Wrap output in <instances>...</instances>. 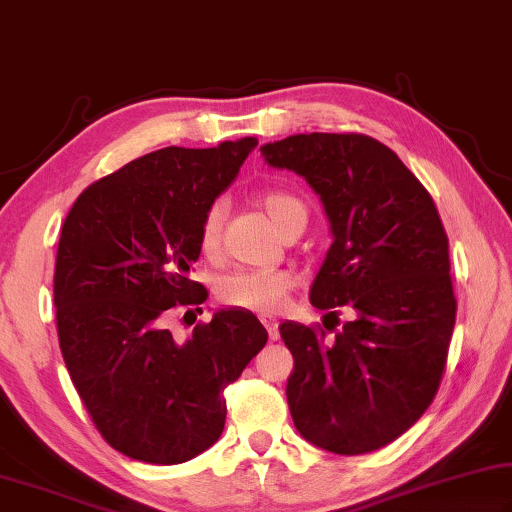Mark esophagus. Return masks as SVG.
Wrapping results in <instances>:
<instances>
[{"mask_svg":"<svg viewBox=\"0 0 512 512\" xmlns=\"http://www.w3.org/2000/svg\"><path fill=\"white\" fill-rule=\"evenodd\" d=\"M261 324L265 326L267 335H270L272 342H276V339H279V324H276V319L274 317H267V315H261Z\"/></svg>","mask_w":512,"mask_h":512,"instance_id":"34e87169","label":"esophagus"}]
</instances>
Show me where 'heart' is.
Listing matches in <instances>:
<instances>
[{"label":"heart","instance_id":"obj_1","mask_svg":"<svg viewBox=\"0 0 512 512\" xmlns=\"http://www.w3.org/2000/svg\"><path fill=\"white\" fill-rule=\"evenodd\" d=\"M263 211L274 222L276 229H283L294 215H306V206L285 191H265L261 197ZM224 206L222 200H215L204 211L200 231H197V245L204 256H215L222 242V224H224ZM294 274L288 270H267V267H249V270H236L220 276L215 285V297L220 303L231 308L254 310V312H274L283 306L288 292L294 288Z\"/></svg>","mask_w":512,"mask_h":512}]
</instances>
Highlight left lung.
<instances>
[{
  "label": "left lung",
  "mask_w": 512,
  "mask_h": 512,
  "mask_svg": "<svg viewBox=\"0 0 512 512\" xmlns=\"http://www.w3.org/2000/svg\"><path fill=\"white\" fill-rule=\"evenodd\" d=\"M261 155L306 179L328 215L333 245L312 306L357 315L333 342L297 321L279 326L294 357V427L321 450L375 452L425 414L445 371L456 299L441 215L396 152L366 134H292Z\"/></svg>",
  "instance_id": "left-lung-1"
}]
</instances>
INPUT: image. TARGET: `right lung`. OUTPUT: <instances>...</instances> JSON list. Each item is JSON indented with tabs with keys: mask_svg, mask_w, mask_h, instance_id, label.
<instances>
[{
	"mask_svg": "<svg viewBox=\"0 0 512 512\" xmlns=\"http://www.w3.org/2000/svg\"><path fill=\"white\" fill-rule=\"evenodd\" d=\"M254 137L161 148L87 186L62 224L53 303L60 351L98 432L134 461L184 463L218 441L224 389L267 342L249 310H218L186 342L175 308L209 292L191 281L204 211L236 179Z\"/></svg>",
	"mask_w": 512,
	"mask_h": 512,
	"instance_id": "add662e5",
	"label": "right lung"
}]
</instances>
